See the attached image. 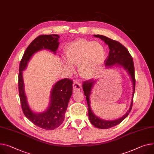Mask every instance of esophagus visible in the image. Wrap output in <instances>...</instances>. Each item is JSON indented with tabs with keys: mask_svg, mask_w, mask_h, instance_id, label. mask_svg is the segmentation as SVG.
Masks as SVG:
<instances>
[{
	"mask_svg": "<svg viewBox=\"0 0 154 154\" xmlns=\"http://www.w3.org/2000/svg\"><path fill=\"white\" fill-rule=\"evenodd\" d=\"M73 90L74 91H80L82 88V86L80 83L78 81H74V82L73 83Z\"/></svg>",
	"mask_w": 154,
	"mask_h": 154,
	"instance_id": "obj_1",
	"label": "esophagus"
}]
</instances>
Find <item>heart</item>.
<instances>
[{
    "label": "heart",
    "mask_w": 154,
    "mask_h": 154,
    "mask_svg": "<svg viewBox=\"0 0 154 154\" xmlns=\"http://www.w3.org/2000/svg\"><path fill=\"white\" fill-rule=\"evenodd\" d=\"M64 53L67 63L78 66L80 75L87 79L98 74L106 61L105 48L96 41L77 40L67 44ZM67 67L72 69L70 65H67Z\"/></svg>",
    "instance_id": "1"
}]
</instances>
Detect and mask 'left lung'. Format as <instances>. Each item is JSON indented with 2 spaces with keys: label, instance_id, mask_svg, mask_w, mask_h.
Returning a JSON list of instances; mask_svg holds the SVG:
<instances>
[{
  "label": "left lung",
  "instance_id": "8db88e82",
  "mask_svg": "<svg viewBox=\"0 0 154 154\" xmlns=\"http://www.w3.org/2000/svg\"><path fill=\"white\" fill-rule=\"evenodd\" d=\"M95 37L100 38L103 40L106 44L109 46V53L106 59L105 64L107 67L116 66L122 67L125 69L130 77L133 85V94L130 108L123 117L114 120H106L97 117L94 114L90 106V95L91 91L96 84L97 80H88L85 81L83 84V90L86 96V100L88 107L89 120L94 127L100 129H108L120 123L130 114L133 104V99L135 89V78H134V67L133 58L128 50L119 42L110 39L104 35H94Z\"/></svg>",
  "mask_w": 154,
  "mask_h": 154
}]
</instances>
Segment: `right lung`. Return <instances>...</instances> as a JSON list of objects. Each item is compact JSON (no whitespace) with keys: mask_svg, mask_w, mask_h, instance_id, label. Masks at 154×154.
Here are the masks:
<instances>
[{"mask_svg":"<svg viewBox=\"0 0 154 154\" xmlns=\"http://www.w3.org/2000/svg\"><path fill=\"white\" fill-rule=\"evenodd\" d=\"M59 38L60 35L57 34L41 35L35 38L25 50L19 67L18 88L23 113L34 125L47 130L58 128L64 122L68 103L72 94L73 81L64 79L55 83L51 91L48 107L44 112L37 113L31 109L28 104L24 90L23 71L37 51L47 50L56 54L60 44Z\"/></svg>","mask_w":154,"mask_h":154,"instance_id":"right-lung-1","label":"right lung"}]
</instances>
